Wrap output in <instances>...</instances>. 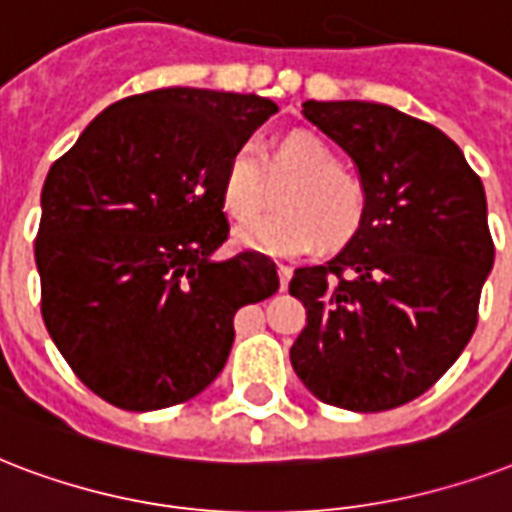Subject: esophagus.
Returning a JSON list of instances; mask_svg holds the SVG:
<instances>
[{"mask_svg": "<svg viewBox=\"0 0 512 512\" xmlns=\"http://www.w3.org/2000/svg\"><path fill=\"white\" fill-rule=\"evenodd\" d=\"M293 269L288 267V264H277V277H280V288H288V280H291Z\"/></svg>", "mask_w": 512, "mask_h": 512, "instance_id": "obj_1", "label": "esophagus"}]
</instances>
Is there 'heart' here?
<instances>
[{
  "mask_svg": "<svg viewBox=\"0 0 512 512\" xmlns=\"http://www.w3.org/2000/svg\"><path fill=\"white\" fill-rule=\"evenodd\" d=\"M269 185L286 187L278 195L281 213L237 229V243L248 251L296 256L315 243L339 248L350 243L366 219L363 178L342 168L334 146L307 130L275 141L261 162L251 146H237L221 170V208L244 224L266 204Z\"/></svg>",
  "mask_w": 512,
  "mask_h": 512,
  "instance_id": "obj_1",
  "label": "heart"
}]
</instances>
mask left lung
I'll return each mask as SVG.
<instances>
[{"instance_id": "8db88e82", "label": "left lung", "mask_w": 512, "mask_h": 512, "mask_svg": "<svg viewBox=\"0 0 512 512\" xmlns=\"http://www.w3.org/2000/svg\"><path fill=\"white\" fill-rule=\"evenodd\" d=\"M301 114L350 154L368 208L342 253L293 272L307 326L291 366L328 406L398 408L449 371L478 326L494 264L483 184L451 138L392 106L307 101Z\"/></svg>"}]
</instances>
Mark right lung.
<instances>
[{
    "mask_svg": "<svg viewBox=\"0 0 512 512\" xmlns=\"http://www.w3.org/2000/svg\"><path fill=\"white\" fill-rule=\"evenodd\" d=\"M277 112L261 95L160 87L98 114L42 186L34 256L42 318L87 390L125 411L194 398L219 376L235 312L277 291L227 243L229 154Z\"/></svg>",
    "mask_w": 512,
    "mask_h": 512,
    "instance_id": "add662e5",
    "label": "right lung"
}]
</instances>
